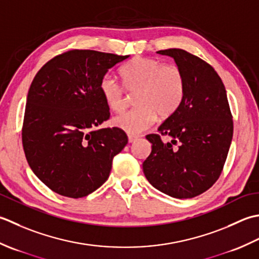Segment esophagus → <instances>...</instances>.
<instances>
[{
    "mask_svg": "<svg viewBox=\"0 0 259 259\" xmlns=\"http://www.w3.org/2000/svg\"><path fill=\"white\" fill-rule=\"evenodd\" d=\"M136 140H137V136L128 135V142H130V143H133V142H135Z\"/></svg>",
    "mask_w": 259,
    "mask_h": 259,
    "instance_id": "34e87169",
    "label": "esophagus"
}]
</instances>
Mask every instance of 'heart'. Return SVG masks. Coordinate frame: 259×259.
Returning a JSON list of instances; mask_svg holds the SVG:
<instances>
[{"mask_svg":"<svg viewBox=\"0 0 259 259\" xmlns=\"http://www.w3.org/2000/svg\"><path fill=\"white\" fill-rule=\"evenodd\" d=\"M123 86L110 75L99 83L100 94L108 108L119 113L127 104L126 92L137 94L136 109L116 116L113 124L128 134H140L155 123L157 115L167 118L177 112L184 97L186 80L181 68L159 59L136 57L120 69Z\"/></svg>","mask_w":259,"mask_h":259,"instance_id":"obj_1","label":"heart"}]
</instances>
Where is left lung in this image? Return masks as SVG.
<instances>
[{"label":"left lung","mask_w":259,"mask_h":259,"mask_svg":"<svg viewBox=\"0 0 259 259\" xmlns=\"http://www.w3.org/2000/svg\"><path fill=\"white\" fill-rule=\"evenodd\" d=\"M181 68L186 92L180 107L146 135L152 152L143 163L153 187L178 199L197 197L218 180L233 140L234 122L223 80L209 63L182 49L160 50ZM169 141L163 142L161 136Z\"/></svg>","instance_id":"obj_1"}]
</instances>
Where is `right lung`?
<instances>
[{
	"instance_id": "1",
	"label": "right lung",
	"mask_w": 259,
	"mask_h": 259,
	"mask_svg": "<svg viewBox=\"0 0 259 259\" xmlns=\"http://www.w3.org/2000/svg\"><path fill=\"white\" fill-rule=\"evenodd\" d=\"M130 56L72 49L36 73L26 97L22 144L31 170L52 191L82 198L107 180L113 159L127 144L118 127H97L109 118L99 83Z\"/></svg>"
}]
</instances>
